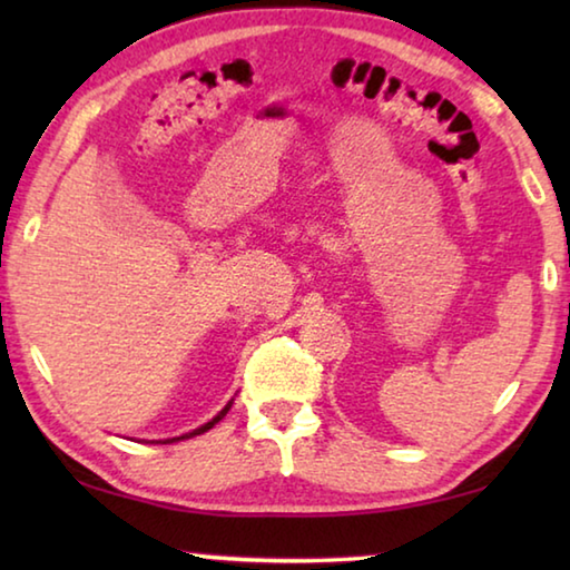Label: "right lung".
<instances>
[{"instance_id": "obj_1", "label": "right lung", "mask_w": 570, "mask_h": 570, "mask_svg": "<svg viewBox=\"0 0 570 570\" xmlns=\"http://www.w3.org/2000/svg\"><path fill=\"white\" fill-rule=\"evenodd\" d=\"M230 404H234V400H230L224 410H220L214 420H208L206 424H200V428H196L193 432H186V435H178V438H168V440H153V442H160V445H170V442H180V440H188V438H196V435H204V432H208L214 424H218L220 420L226 417V412L230 410Z\"/></svg>"}]
</instances>
